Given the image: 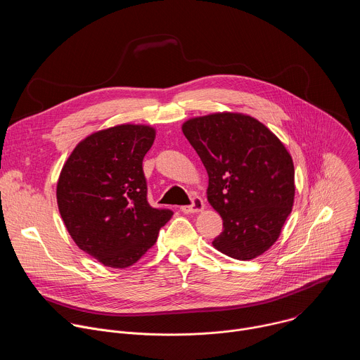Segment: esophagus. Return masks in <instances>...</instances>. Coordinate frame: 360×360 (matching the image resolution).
I'll return each mask as SVG.
<instances>
[{
    "label": "esophagus",
    "instance_id": "34e87169",
    "mask_svg": "<svg viewBox=\"0 0 360 360\" xmlns=\"http://www.w3.org/2000/svg\"><path fill=\"white\" fill-rule=\"evenodd\" d=\"M205 208V203L199 196H193L192 198V203L191 205H185V207H181V211L184 214H196L203 211Z\"/></svg>",
    "mask_w": 360,
    "mask_h": 360
}]
</instances>
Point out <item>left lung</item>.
<instances>
[{
  "instance_id": "obj_1",
  "label": "left lung",
  "mask_w": 360,
  "mask_h": 360,
  "mask_svg": "<svg viewBox=\"0 0 360 360\" xmlns=\"http://www.w3.org/2000/svg\"><path fill=\"white\" fill-rule=\"evenodd\" d=\"M182 132L208 172V202L224 221L214 248L238 261L258 258L293 207L290 153L268 127L239 112L191 118Z\"/></svg>"
}]
</instances>
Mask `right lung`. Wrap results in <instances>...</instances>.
I'll return each instance as SVG.
<instances>
[{
  "instance_id": "1",
  "label": "right lung",
  "mask_w": 360,
  "mask_h": 360,
  "mask_svg": "<svg viewBox=\"0 0 360 360\" xmlns=\"http://www.w3.org/2000/svg\"><path fill=\"white\" fill-rule=\"evenodd\" d=\"M155 134L142 124L96 131L74 148L61 169L57 203L65 228L104 266L136 264L174 215L146 199L142 161Z\"/></svg>"
}]
</instances>
